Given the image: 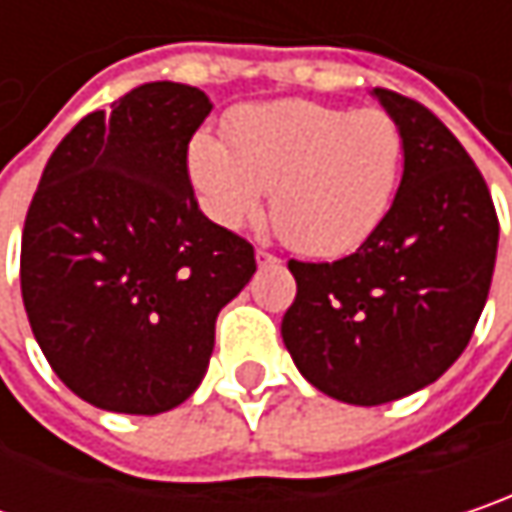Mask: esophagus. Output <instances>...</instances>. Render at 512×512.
Segmentation results:
<instances>
[{
  "label": "esophagus",
  "instance_id": "34e87169",
  "mask_svg": "<svg viewBox=\"0 0 512 512\" xmlns=\"http://www.w3.org/2000/svg\"><path fill=\"white\" fill-rule=\"evenodd\" d=\"M256 262L259 265H276L279 259H276L274 253H268V250H256Z\"/></svg>",
  "mask_w": 512,
  "mask_h": 512
}]
</instances>
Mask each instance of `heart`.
<instances>
[{"instance_id":"1","label":"heart","mask_w":512,"mask_h":512,"mask_svg":"<svg viewBox=\"0 0 512 512\" xmlns=\"http://www.w3.org/2000/svg\"><path fill=\"white\" fill-rule=\"evenodd\" d=\"M405 163V136L384 110L306 98L236 113L227 142L195 133L189 180L203 215L238 230L271 192L279 236L306 256H344L382 227Z\"/></svg>"}]
</instances>
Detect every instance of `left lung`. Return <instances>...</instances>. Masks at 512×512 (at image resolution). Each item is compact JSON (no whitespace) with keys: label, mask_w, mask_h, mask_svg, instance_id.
<instances>
[{"label":"left lung","mask_w":512,"mask_h":512,"mask_svg":"<svg viewBox=\"0 0 512 512\" xmlns=\"http://www.w3.org/2000/svg\"><path fill=\"white\" fill-rule=\"evenodd\" d=\"M373 95L399 122L405 168L382 227L338 262H288L297 297L282 341L320 393L384 405L437 382L484 311L498 250L490 189L428 107Z\"/></svg>","instance_id":"left-lung-1"}]
</instances>
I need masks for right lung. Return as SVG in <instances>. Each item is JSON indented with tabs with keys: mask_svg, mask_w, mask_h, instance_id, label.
<instances>
[{
	"mask_svg": "<svg viewBox=\"0 0 512 512\" xmlns=\"http://www.w3.org/2000/svg\"><path fill=\"white\" fill-rule=\"evenodd\" d=\"M206 92L154 81L63 136L25 215L19 285L57 379L101 411L154 417L209 367L215 317L256 271L189 180Z\"/></svg>",
	"mask_w": 512,
	"mask_h": 512,
	"instance_id": "right-lung-1",
	"label": "right lung"
}]
</instances>
